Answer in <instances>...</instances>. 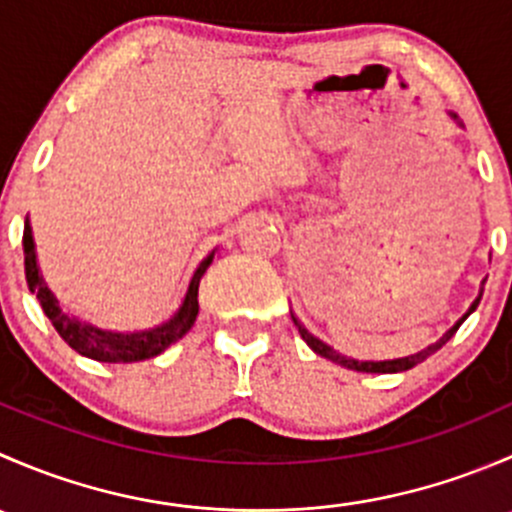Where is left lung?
<instances>
[{
    "label": "left lung",
    "instance_id": "left-lung-1",
    "mask_svg": "<svg viewBox=\"0 0 512 512\" xmlns=\"http://www.w3.org/2000/svg\"><path fill=\"white\" fill-rule=\"evenodd\" d=\"M451 116L456 118V121H458V116H456V113H451ZM478 302H480V294H478V299H476V302L471 304V309H468V312L463 314V317L458 319V322L453 324V327L448 329V332L443 334V337L438 339V342H433L431 347L421 349V352H418V354L404 356V359H391V361H356V359H349V356H342V354H339V352H334L332 347H327V344H324V342H319V339H317V337H312V334H309L307 329H304L302 324L297 322V319H294V317H292V319H294V324H297V329H299V334H302V339H304V342L309 344V349H312L314 354L324 356V359L334 361V364L344 366V369H352V371H366V374H394V371H406V369H411V366L421 364L423 359H428V356H431L433 352H438V349H441L443 344H446L448 339H451L453 334L458 332V327H461V324L466 322V319H468V314H471V312H476Z\"/></svg>",
    "mask_w": 512,
    "mask_h": 512
}]
</instances>
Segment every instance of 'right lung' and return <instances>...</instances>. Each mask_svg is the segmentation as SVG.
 Wrapping results in <instances>:
<instances>
[{"label": "right lung", "mask_w": 512, "mask_h": 512, "mask_svg": "<svg viewBox=\"0 0 512 512\" xmlns=\"http://www.w3.org/2000/svg\"><path fill=\"white\" fill-rule=\"evenodd\" d=\"M24 272H27V285L29 292L36 294L41 309H44L46 317L51 319L54 329L59 332V337L69 344L74 352L81 356H89V359L106 361V364H133V361L153 359L160 352L170 347L173 342H178L183 334H188V329L195 324L198 317V287L200 277L205 275V270L213 262L215 250L205 257L198 265V270L190 277L188 292H185L183 304L178 307V312L163 322L160 327L146 329V332H106V329H98L94 324L81 322L79 317H69L64 309L59 307L56 297L51 294V289L46 287V282L41 280L39 265H36V250H34V237H32V225L29 220L24 223Z\"/></svg>", "instance_id": "1"}]
</instances>
